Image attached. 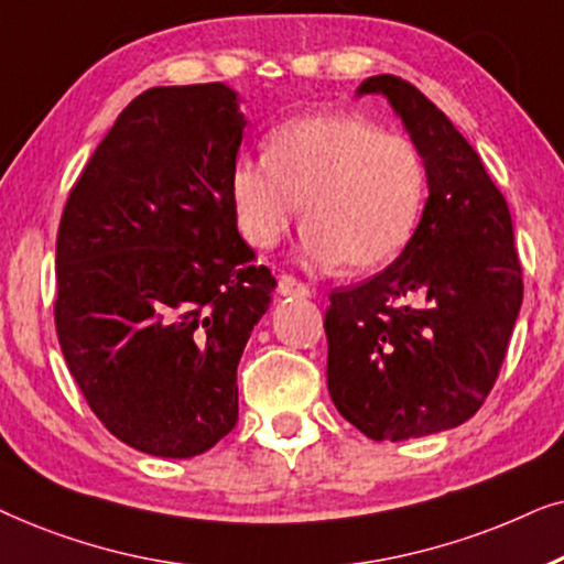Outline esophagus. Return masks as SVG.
<instances>
[{
	"instance_id": "obj_1",
	"label": "esophagus",
	"mask_w": 564,
	"mask_h": 564,
	"mask_svg": "<svg viewBox=\"0 0 564 564\" xmlns=\"http://www.w3.org/2000/svg\"><path fill=\"white\" fill-rule=\"evenodd\" d=\"M278 294L306 299V296H312V289L304 286L302 281H296L294 275H281V278H278Z\"/></svg>"
}]
</instances>
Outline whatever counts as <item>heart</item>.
Returning <instances> with one entry per match:
<instances>
[{"label": "heart", "instance_id": "obj_1", "mask_svg": "<svg viewBox=\"0 0 564 564\" xmlns=\"http://www.w3.org/2000/svg\"><path fill=\"white\" fill-rule=\"evenodd\" d=\"M425 193L417 147L348 112L291 120L268 137L265 160L239 156L229 172L231 214L247 245L273 250L302 212V258L356 273L408 247Z\"/></svg>", "mask_w": 564, "mask_h": 564}]
</instances>
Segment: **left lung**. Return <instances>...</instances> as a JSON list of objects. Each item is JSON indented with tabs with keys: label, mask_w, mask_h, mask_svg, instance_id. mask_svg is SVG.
Wrapping results in <instances>:
<instances>
[{
	"label": "left lung",
	"mask_w": 564,
	"mask_h": 564,
	"mask_svg": "<svg viewBox=\"0 0 564 564\" xmlns=\"http://www.w3.org/2000/svg\"><path fill=\"white\" fill-rule=\"evenodd\" d=\"M356 95L392 105L425 162L427 200L392 265L329 296L327 389L364 435L408 441L482 408L521 312V262L506 198L452 120L392 74Z\"/></svg>",
	"instance_id": "left-lung-1"
}]
</instances>
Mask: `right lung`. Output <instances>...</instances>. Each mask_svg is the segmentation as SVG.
<instances>
[{
    "instance_id": "right-lung-1",
    "label": "right lung",
    "mask_w": 564,
    "mask_h": 564,
    "mask_svg": "<svg viewBox=\"0 0 564 564\" xmlns=\"http://www.w3.org/2000/svg\"><path fill=\"white\" fill-rule=\"evenodd\" d=\"M245 126L224 82L147 89L64 206L58 343L100 423L137 452L191 459L237 425V366L275 289L231 214Z\"/></svg>"
}]
</instances>
